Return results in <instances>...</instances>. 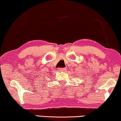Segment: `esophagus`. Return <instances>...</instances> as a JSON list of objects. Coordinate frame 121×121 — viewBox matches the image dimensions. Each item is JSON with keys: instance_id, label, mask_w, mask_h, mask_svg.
Returning a JSON list of instances; mask_svg holds the SVG:
<instances>
[{"instance_id": "obj_1", "label": "esophagus", "mask_w": 121, "mask_h": 121, "mask_svg": "<svg viewBox=\"0 0 121 121\" xmlns=\"http://www.w3.org/2000/svg\"><path fill=\"white\" fill-rule=\"evenodd\" d=\"M59 71H65L66 70V68H60L58 69Z\"/></svg>"}]
</instances>
